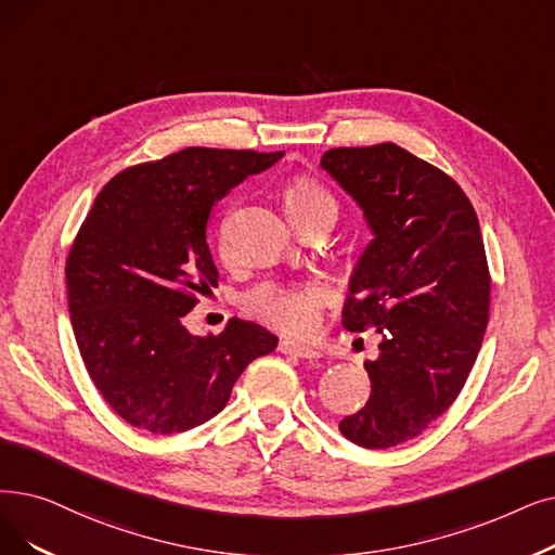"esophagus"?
I'll return each mask as SVG.
<instances>
[{
  "instance_id": "34e87169",
  "label": "esophagus",
  "mask_w": 555,
  "mask_h": 555,
  "mask_svg": "<svg viewBox=\"0 0 555 555\" xmlns=\"http://www.w3.org/2000/svg\"><path fill=\"white\" fill-rule=\"evenodd\" d=\"M279 351L285 353V356H297V358H320V349L310 347V345H304V343H295V340H281L279 343Z\"/></svg>"
}]
</instances>
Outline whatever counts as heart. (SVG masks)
<instances>
[{"label":"heart","mask_w":555,"mask_h":555,"mask_svg":"<svg viewBox=\"0 0 555 555\" xmlns=\"http://www.w3.org/2000/svg\"><path fill=\"white\" fill-rule=\"evenodd\" d=\"M283 204L293 224L320 210H333L335 202L328 192L310 179H295L283 192ZM224 245V237H222ZM326 291L320 283H274L264 281L245 297V308L285 333H308L315 328Z\"/></svg>","instance_id":"obj_1"}]
</instances>
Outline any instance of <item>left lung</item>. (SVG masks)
<instances>
[{"instance_id":"8db88e82","label":"left lung","mask_w":555,"mask_h":555,"mask_svg":"<svg viewBox=\"0 0 555 555\" xmlns=\"http://www.w3.org/2000/svg\"><path fill=\"white\" fill-rule=\"evenodd\" d=\"M320 165L372 231L343 326L380 333L378 358L365 360L370 401L340 433L388 449L447 413L476 363L490 306L483 237L463 188L395 142L328 150Z\"/></svg>"}]
</instances>
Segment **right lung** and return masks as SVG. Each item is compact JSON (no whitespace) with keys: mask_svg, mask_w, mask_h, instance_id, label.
Wrapping results in <instances>:
<instances>
[{"mask_svg":"<svg viewBox=\"0 0 555 555\" xmlns=\"http://www.w3.org/2000/svg\"><path fill=\"white\" fill-rule=\"evenodd\" d=\"M283 152L188 147L115 175L67 256V306L86 370L113 411L158 436L218 415L279 337L245 320L192 335L183 318L218 285L206 229L229 190Z\"/></svg>","mask_w":555,"mask_h":555,"instance_id":"obj_1","label":"right lung"}]
</instances>
